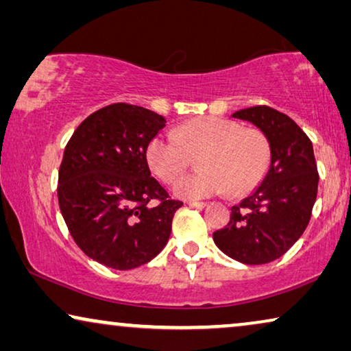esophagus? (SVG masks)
<instances>
[{
    "instance_id": "1",
    "label": "esophagus",
    "mask_w": 351,
    "mask_h": 351,
    "mask_svg": "<svg viewBox=\"0 0 351 351\" xmlns=\"http://www.w3.org/2000/svg\"><path fill=\"white\" fill-rule=\"evenodd\" d=\"M186 204L191 206V208H196V209H203L208 206V203H204V201H189Z\"/></svg>"
}]
</instances>
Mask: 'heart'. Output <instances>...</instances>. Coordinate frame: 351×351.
I'll use <instances>...</instances> for the list:
<instances>
[{
	"label": "heart",
	"mask_w": 351,
	"mask_h": 351,
	"mask_svg": "<svg viewBox=\"0 0 351 351\" xmlns=\"http://www.w3.org/2000/svg\"><path fill=\"white\" fill-rule=\"evenodd\" d=\"M195 174L180 177L174 193L198 199L223 193L241 195L256 189L271 160L270 143L257 129H243L225 118H201L177 129L161 132L148 142L147 161L165 182H174L186 167V154L201 152Z\"/></svg>",
	"instance_id": "b5f03b06"
}]
</instances>
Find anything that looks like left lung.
I'll list each match as a JSON object with an SVG mask.
<instances>
[{
    "label": "left lung",
    "instance_id": "left-lung-1",
    "mask_svg": "<svg viewBox=\"0 0 351 351\" xmlns=\"http://www.w3.org/2000/svg\"><path fill=\"white\" fill-rule=\"evenodd\" d=\"M232 117L261 129L271 160L262 184L233 206L227 227L213 237L228 257L262 265L286 254L305 232L318 193V167L308 136L287 114L257 105Z\"/></svg>",
    "mask_w": 351,
    "mask_h": 351
}]
</instances>
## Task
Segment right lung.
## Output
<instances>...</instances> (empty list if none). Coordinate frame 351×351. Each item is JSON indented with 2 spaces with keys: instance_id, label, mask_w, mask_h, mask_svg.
Listing matches in <instances>:
<instances>
[{
  "instance_id": "right-lung-1",
  "label": "right lung",
  "mask_w": 351,
  "mask_h": 351,
  "mask_svg": "<svg viewBox=\"0 0 351 351\" xmlns=\"http://www.w3.org/2000/svg\"><path fill=\"white\" fill-rule=\"evenodd\" d=\"M165 126L161 114L119 102L89 114L66 143L57 186L60 213L81 251L102 265L141 267L171 237L184 203L169 198L147 161L148 142Z\"/></svg>"
}]
</instances>
